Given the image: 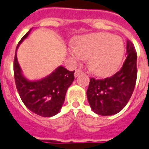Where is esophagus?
Wrapping results in <instances>:
<instances>
[{"mask_svg": "<svg viewBox=\"0 0 149 149\" xmlns=\"http://www.w3.org/2000/svg\"><path fill=\"white\" fill-rule=\"evenodd\" d=\"M83 73V71L80 69H77L75 71H74V77H78V75H80L81 74Z\"/></svg>", "mask_w": 149, "mask_h": 149, "instance_id": "esophagus-1", "label": "esophagus"}]
</instances>
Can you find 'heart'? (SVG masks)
Returning <instances> with one entry per match:
<instances>
[{"mask_svg": "<svg viewBox=\"0 0 149 149\" xmlns=\"http://www.w3.org/2000/svg\"><path fill=\"white\" fill-rule=\"evenodd\" d=\"M69 50L74 63L88 58L89 68L97 75H108L115 72L122 63L125 45L119 37L99 32L81 36L73 42Z\"/></svg>", "mask_w": 149, "mask_h": 149, "instance_id": "b5f03b06", "label": "heart"}]
</instances>
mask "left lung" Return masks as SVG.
<instances>
[{"mask_svg":"<svg viewBox=\"0 0 149 149\" xmlns=\"http://www.w3.org/2000/svg\"><path fill=\"white\" fill-rule=\"evenodd\" d=\"M126 58L122 68L110 78L90 79L87 97L94 112L107 116L117 114L125 108L135 89L137 78V53L127 41Z\"/></svg>","mask_w":149,"mask_h":149,"instance_id":"1","label":"left lung"}]
</instances>
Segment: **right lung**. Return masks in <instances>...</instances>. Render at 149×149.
Returning <instances> with one entry per match:
<instances>
[{
  "label": "right lung",
  "mask_w": 149,
  "mask_h": 149,
  "mask_svg": "<svg viewBox=\"0 0 149 149\" xmlns=\"http://www.w3.org/2000/svg\"><path fill=\"white\" fill-rule=\"evenodd\" d=\"M31 30L17 46L14 61L15 84L22 102L30 111L42 117H52L62 108L68 88L74 79V71H69L63 66H59L49 75L40 80L27 79L17 61V50L29 35Z\"/></svg>",
  "instance_id": "1"
}]
</instances>
